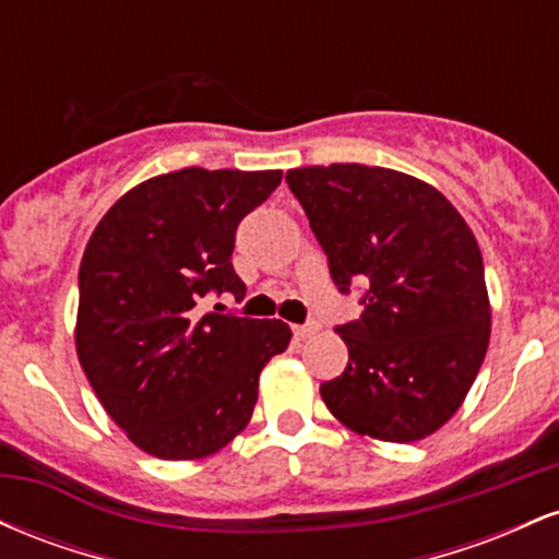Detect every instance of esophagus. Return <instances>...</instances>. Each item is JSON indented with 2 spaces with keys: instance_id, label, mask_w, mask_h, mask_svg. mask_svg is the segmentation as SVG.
Here are the masks:
<instances>
[{
  "instance_id": "esophagus-1",
  "label": "esophagus",
  "mask_w": 559,
  "mask_h": 559,
  "mask_svg": "<svg viewBox=\"0 0 559 559\" xmlns=\"http://www.w3.org/2000/svg\"><path fill=\"white\" fill-rule=\"evenodd\" d=\"M318 329H320V325H318V323H305V325H294V336H299V338H310V336H316V333H318Z\"/></svg>"
}]
</instances>
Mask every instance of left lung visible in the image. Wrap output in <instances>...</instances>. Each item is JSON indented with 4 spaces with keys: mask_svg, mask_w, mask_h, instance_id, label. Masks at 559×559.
Instances as JSON below:
<instances>
[{
    "mask_svg": "<svg viewBox=\"0 0 559 559\" xmlns=\"http://www.w3.org/2000/svg\"><path fill=\"white\" fill-rule=\"evenodd\" d=\"M338 292L368 286L338 325L344 373L320 386L349 431L420 441L465 402L489 349L491 305L476 236L431 183L357 163L286 173Z\"/></svg>",
    "mask_w": 559,
    "mask_h": 559,
    "instance_id": "1",
    "label": "left lung"
}]
</instances>
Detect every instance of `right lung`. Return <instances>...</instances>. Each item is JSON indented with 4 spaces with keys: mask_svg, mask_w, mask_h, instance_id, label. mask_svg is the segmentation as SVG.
I'll return each mask as SVG.
<instances>
[{
    "mask_svg": "<svg viewBox=\"0 0 559 559\" xmlns=\"http://www.w3.org/2000/svg\"><path fill=\"white\" fill-rule=\"evenodd\" d=\"M281 170L181 168L133 186L96 223L79 271L75 352L105 413L159 460L215 454L252 420L284 320L210 312L207 292L243 297L236 226Z\"/></svg>",
    "mask_w": 559,
    "mask_h": 559,
    "instance_id": "add662e5",
    "label": "right lung"
}]
</instances>
